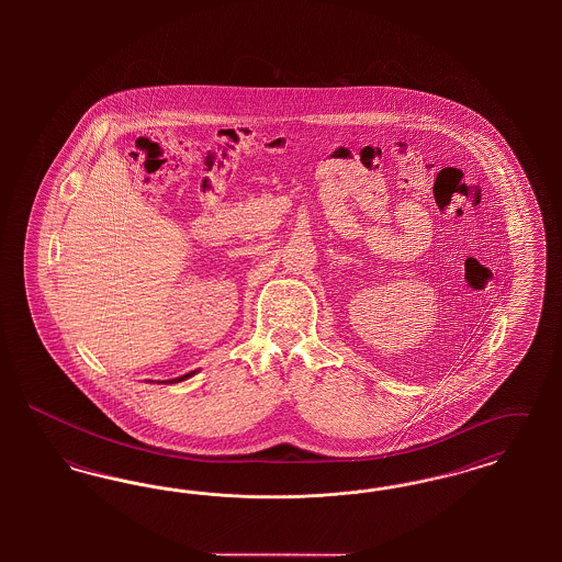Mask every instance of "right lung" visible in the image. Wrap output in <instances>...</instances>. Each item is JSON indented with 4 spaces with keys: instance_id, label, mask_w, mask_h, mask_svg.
I'll use <instances>...</instances> for the list:
<instances>
[{
    "instance_id": "1",
    "label": "right lung",
    "mask_w": 562,
    "mask_h": 562,
    "mask_svg": "<svg viewBox=\"0 0 562 562\" xmlns=\"http://www.w3.org/2000/svg\"><path fill=\"white\" fill-rule=\"evenodd\" d=\"M193 373L183 374V376H179V379H172V381H183V379H188ZM172 381H168V383H172Z\"/></svg>"
}]
</instances>
